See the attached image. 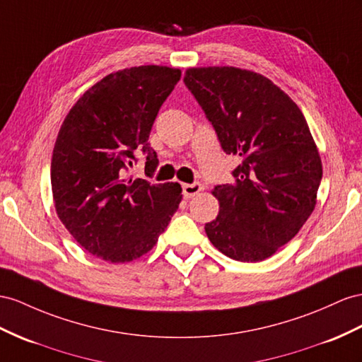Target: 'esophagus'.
I'll list each match as a JSON object with an SVG mask.
<instances>
[{"mask_svg":"<svg viewBox=\"0 0 362 362\" xmlns=\"http://www.w3.org/2000/svg\"><path fill=\"white\" fill-rule=\"evenodd\" d=\"M182 189H183V196L187 199H191L196 196V194H199L203 189V187H202V183H197V182L196 183H185Z\"/></svg>","mask_w":362,"mask_h":362,"instance_id":"34e87169","label":"esophagus"}]
</instances>
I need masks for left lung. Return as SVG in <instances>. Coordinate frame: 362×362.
<instances>
[{
	"instance_id": "obj_1",
	"label": "left lung",
	"mask_w": 362,
	"mask_h": 362,
	"mask_svg": "<svg viewBox=\"0 0 362 362\" xmlns=\"http://www.w3.org/2000/svg\"><path fill=\"white\" fill-rule=\"evenodd\" d=\"M185 84L226 154L242 159L218 185L209 242L237 262H262L298 234L317 205L322 163L298 105L271 79L237 67H192Z\"/></svg>"
}]
</instances>
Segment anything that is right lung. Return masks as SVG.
Masks as SVG:
<instances>
[{
    "instance_id": "1",
    "label": "right lung",
    "mask_w": 362,
    "mask_h": 362,
    "mask_svg": "<svg viewBox=\"0 0 362 362\" xmlns=\"http://www.w3.org/2000/svg\"><path fill=\"white\" fill-rule=\"evenodd\" d=\"M182 71L165 66L124 69L96 82L64 119L52 156V192L62 225L102 260L128 263L159 240L182 200L179 183L127 177L136 153L156 170L148 144L159 108Z\"/></svg>"
}]
</instances>
